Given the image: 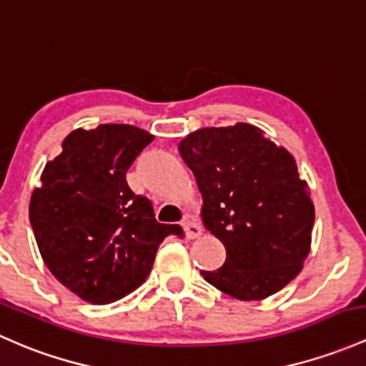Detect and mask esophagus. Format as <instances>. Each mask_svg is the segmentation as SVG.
Masks as SVG:
<instances>
[{
  "instance_id": "34e87169",
  "label": "esophagus",
  "mask_w": 366,
  "mask_h": 366,
  "mask_svg": "<svg viewBox=\"0 0 366 366\" xmlns=\"http://www.w3.org/2000/svg\"><path fill=\"white\" fill-rule=\"evenodd\" d=\"M182 225H183V230H184V234H187L188 239H197L199 235L202 234V227H200L197 222H194V219L184 218Z\"/></svg>"
}]
</instances>
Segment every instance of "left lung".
I'll use <instances>...</instances> for the list:
<instances>
[{
	"label": "left lung",
	"mask_w": 366,
	"mask_h": 366,
	"mask_svg": "<svg viewBox=\"0 0 366 366\" xmlns=\"http://www.w3.org/2000/svg\"><path fill=\"white\" fill-rule=\"evenodd\" d=\"M202 195L204 227L223 242L219 269L200 270L237 300H263L300 274L314 204L297 162L251 124L204 127L179 143Z\"/></svg>",
	"instance_id": "obj_1"
}]
</instances>
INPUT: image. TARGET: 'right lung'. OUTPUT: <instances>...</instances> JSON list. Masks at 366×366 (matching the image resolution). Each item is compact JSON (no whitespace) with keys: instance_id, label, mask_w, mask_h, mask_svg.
<instances>
[{"instance_id":"right-lung-1","label":"right lung","mask_w":366,"mask_h":366,"mask_svg":"<svg viewBox=\"0 0 366 366\" xmlns=\"http://www.w3.org/2000/svg\"><path fill=\"white\" fill-rule=\"evenodd\" d=\"M153 137L127 124L74 129L31 195L29 219L43 262L89 304H112L134 292L147 281L160 242L183 232L157 222L150 200L125 179Z\"/></svg>"}]
</instances>
